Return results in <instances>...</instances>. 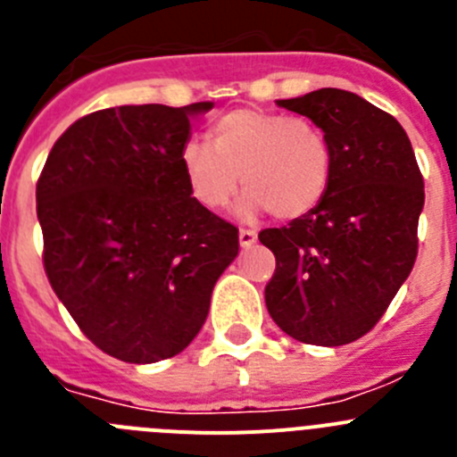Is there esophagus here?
Returning a JSON list of instances; mask_svg holds the SVG:
<instances>
[{
    "label": "esophagus",
    "mask_w": 457,
    "mask_h": 457,
    "mask_svg": "<svg viewBox=\"0 0 457 457\" xmlns=\"http://www.w3.org/2000/svg\"><path fill=\"white\" fill-rule=\"evenodd\" d=\"M258 233L251 231V228H240V246L242 249H249V246L256 245Z\"/></svg>",
    "instance_id": "obj_1"
}]
</instances>
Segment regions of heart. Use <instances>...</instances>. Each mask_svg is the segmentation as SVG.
<instances>
[{"label":"heart","mask_w":457,"mask_h":457,"mask_svg":"<svg viewBox=\"0 0 457 457\" xmlns=\"http://www.w3.org/2000/svg\"><path fill=\"white\" fill-rule=\"evenodd\" d=\"M181 167L192 196L208 211L228 206L242 174V215L271 211L278 220H296L315 211L328 192L333 149L305 117L237 108L212 124L211 145H183Z\"/></svg>","instance_id":"1"}]
</instances>
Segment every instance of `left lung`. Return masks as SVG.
Returning <instances> with one entry per match:
<instances>
[{"label":"left lung","mask_w":457,"mask_h":457,"mask_svg":"<svg viewBox=\"0 0 457 457\" xmlns=\"http://www.w3.org/2000/svg\"><path fill=\"white\" fill-rule=\"evenodd\" d=\"M276 104L326 133L333 177L315 211L258 236L276 256L267 311L305 345H349L412 271L424 179L403 127L353 92L321 87Z\"/></svg>","instance_id":"1"}]
</instances>
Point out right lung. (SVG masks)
<instances>
[{
  "mask_svg": "<svg viewBox=\"0 0 457 457\" xmlns=\"http://www.w3.org/2000/svg\"><path fill=\"white\" fill-rule=\"evenodd\" d=\"M212 102L90 112L67 129L37 179L45 271L104 353L149 365L181 353L236 261L237 228L192 196L181 149Z\"/></svg>",
  "mask_w": 457,
  "mask_h": 457,
  "instance_id": "1",
  "label": "right lung"
}]
</instances>
